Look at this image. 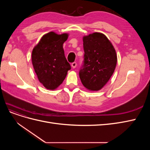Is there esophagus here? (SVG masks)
Returning <instances> with one entry per match:
<instances>
[{"label":"esophagus","instance_id":"34e87169","mask_svg":"<svg viewBox=\"0 0 150 150\" xmlns=\"http://www.w3.org/2000/svg\"><path fill=\"white\" fill-rule=\"evenodd\" d=\"M71 66H72V68H73V69H74V68H76V67L77 66V63L76 62H72V64H71Z\"/></svg>","mask_w":150,"mask_h":150}]
</instances>
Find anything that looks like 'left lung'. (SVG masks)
<instances>
[{
	"mask_svg": "<svg viewBox=\"0 0 150 150\" xmlns=\"http://www.w3.org/2000/svg\"><path fill=\"white\" fill-rule=\"evenodd\" d=\"M83 40L84 59L79 78L86 89L96 91L105 86L114 72L116 52L110 40L102 33L90 34Z\"/></svg>",
	"mask_w": 150,
	"mask_h": 150,
	"instance_id": "obj_1",
	"label": "left lung"
}]
</instances>
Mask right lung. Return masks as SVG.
Segmentation results:
<instances>
[{"label":"right lung","mask_w":150,"mask_h":150,"mask_svg":"<svg viewBox=\"0 0 150 150\" xmlns=\"http://www.w3.org/2000/svg\"><path fill=\"white\" fill-rule=\"evenodd\" d=\"M68 34L50 32L44 35L32 52V62L39 82L45 88L54 90L66 78L71 69L63 49Z\"/></svg>","instance_id":"obj_1"}]
</instances>
